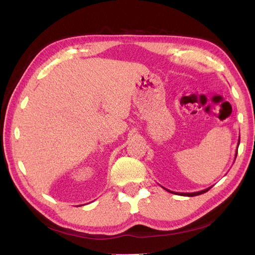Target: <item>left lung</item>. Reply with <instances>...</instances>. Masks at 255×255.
I'll return each instance as SVG.
<instances>
[{
	"label": "left lung",
	"instance_id": "obj_1",
	"mask_svg": "<svg viewBox=\"0 0 255 255\" xmlns=\"http://www.w3.org/2000/svg\"><path fill=\"white\" fill-rule=\"evenodd\" d=\"M239 138H241V137H239ZM239 141H241V139H238L237 145H239ZM237 148H238V146H237ZM236 156H237V150H236V153H235V158H236ZM164 189H166V188H164ZM210 189H211V187H208V188L203 189V190H200V191H196V192H181V194H179V195L185 196V197H195V196H198V195H202V194H204V192H206L207 190H210ZM166 190H168V189H166ZM168 191H170V190H168ZM170 192H172V191H170Z\"/></svg>",
	"mask_w": 255,
	"mask_h": 255
}]
</instances>
